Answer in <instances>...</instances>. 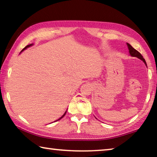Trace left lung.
<instances>
[{
    "instance_id": "1",
    "label": "left lung",
    "mask_w": 157,
    "mask_h": 157,
    "mask_svg": "<svg viewBox=\"0 0 157 157\" xmlns=\"http://www.w3.org/2000/svg\"><path fill=\"white\" fill-rule=\"evenodd\" d=\"M127 46L128 47V49H129V55H131L132 57H136L137 58H139L140 60H142L143 62L145 63V64L147 66V63H146V62L144 58L143 57V56L141 55V54L139 52H138L136 49H134V48H133L131 45L127 43Z\"/></svg>"
}]
</instances>
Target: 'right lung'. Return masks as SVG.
<instances>
[{
  "label": "right lung",
  "mask_w": 157,
  "mask_h": 157,
  "mask_svg": "<svg viewBox=\"0 0 157 157\" xmlns=\"http://www.w3.org/2000/svg\"><path fill=\"white\" fill-rule=\"evenodd\" d=\"M33 44H30V45H28V46H26L25 48H23L22 50H21V52H23V50H25V49H27L28 48H29V47H30V46H33ZM66 111H65V113H63V115H62V117H60V118H59V119H57V121H54V122H57V121H59L60 120V119H62V118H63V116H64L65 115H66Z\"/></svg>",
  "instance_id": "add662e5"
}]
</instances>
